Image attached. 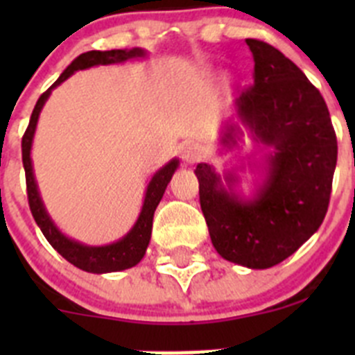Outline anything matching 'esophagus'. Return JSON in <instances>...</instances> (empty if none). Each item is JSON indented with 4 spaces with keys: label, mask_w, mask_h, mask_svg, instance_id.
Wrapping results in <instances>:
<instances>
[{
    "label": "esophagus",
    "mask_w": 355,
    "mask_h": 355,
    "mask_svg": "<svg viewBox=\"0 0 355 355\" xmlns=\"http://www.w3.org/2000/svg\"><path fill=\"white\" fill-rule=\"evenodd\" d=\"M202 148H200L199 144H196V142H189V144H185L184 148H182V159L187 164L198 163V161L202 159Z\"/></svg>",
    "instance_id": "1"
}]
</instances>
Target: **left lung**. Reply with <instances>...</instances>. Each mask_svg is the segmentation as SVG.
<instances>
[{
    "label": "left lung",
    "mask_w": 355,
    "mask_h": 355,
    "mask_svg": "<svg viewBox=\"0 0 355 355\" xmlns=\"http://www.w3.org/2000/svg\"><path fill=\"white\" fill-rule=\"evenodd\" d=\"M254 82L235 99V111L252 141L268 153L249 163L261 175L254 192L237 191L239 177L223 178L199 163L200 209L214 249L223 259L266 270L292 256L323 223L336 166V137L323 96L284 53L245 39ZM239 123L221 130L223 149L237 148Z\"/></svg>",
    "instance_id": "obj_1"
}]
</instances>
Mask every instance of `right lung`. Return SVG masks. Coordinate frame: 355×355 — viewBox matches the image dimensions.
I'll use <instances>...</instances> for the list:
<instances>
[{
  "label": "right lung",
  "mask_w": 355,
  "mask_h": 355,
  "mask_svg": "<svg viewBox=\"0 0 355 355\" xmlns=\"http://www.w3.org/2000/svg\"><path fill=\"white\" fill-rule=\"evenodd\" d=\"M148 56V51L142 48H132V49H111V51H87L82 53L80 56L73 60L65 68L58 80L37 99L34 111H32L31 121L25 130L22 139V161L25 170V182H27V198L28 206H31L32 216H34L35 223L41 228L42 235L46 241L49 242L63 257L71 263L73 266L80 268V270L87 271V273H111V271H123L128 268L135 266L141 263L144 257L146 249H148L149 241H151V230H153V218H155V211L163 198L166 185L170 184L171 177H173L175 170L178 168V159L173 157L168 161L163 168L153 175L149 180L148 189H146L144 204H142L141 214H139L137 221L134 227L130 228L125 237L120 241L113 242L108 245H87L82 242L73 241V239L67 237L62 230L55 225V221L49 216L48 209H46L44 202H42L41 194H39L37 182H35L34 166H32V141H34L35 127H37L39 114L41 110L44 108V103L48 101L49 94L55 87H58L62 82H65L68 77L75 73L77 70H85V68L98 67V65H114V63H123L128 60H142Z\"/></svg>",
  "instance_id": "obj_1"
}]
</instances>
